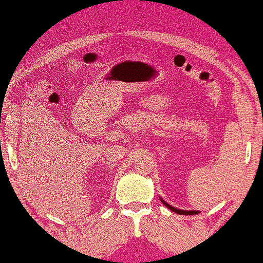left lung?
<instances>
[{"mask_svg": "<svg viewBox=\"0 0 263 263\" xmlns=\"http://www.w3.org/2000/svg\"><path fill=\"white\" fill-rule=\"evenodd\" d=\"M162 200V199H161ZM163 201V200H162ZM163 204H165V206L167 208H170V209L172 210V211H174V213H177V214H180V215H194V214H198V211H185V210H180V209H176V208H173V206H171L170 204H167L165 203V201H163Z\"/></svg>", "mask_w": 263, "mask_h": 263, "instance_id": "1", "label": "left lung"}]
</instances>
